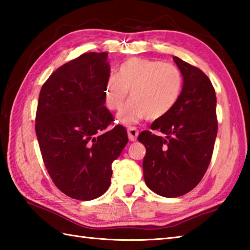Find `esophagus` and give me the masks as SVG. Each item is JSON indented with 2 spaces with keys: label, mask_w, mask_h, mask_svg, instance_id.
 Listing matches in <instances>:
<instances>
[{
  "label": "esophagus",
  "mask_w": 250,
  "mask_h": 250,
  "mask_svg": "<svg viewBox=\"0 0 250 250\" xmlns=\"http://www.w3.org/2000/svg\"><path fill=\"white\" fill-rule=\"evenodd\" d=\"M128 136L131 142H134L136 141L137 136H139V131H137V129L134 128V126H130L128 129Z\"/></svg>",
  "instance_id": "esophagus-1"
}]
</instances>
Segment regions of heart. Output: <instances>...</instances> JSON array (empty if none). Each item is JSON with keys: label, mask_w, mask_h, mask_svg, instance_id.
<instances>
[{"label": "heart", "mask_w": 250, "mask_h": 250, "mask_svg": "<svg viewBox=\"0 0 250 250\" xmlns=\"http://www.w3.org/2000/svg\"><path fill=\"white\" fill-rule=\"evenodd\" d=\"M184 76L177 66L162 61L132 58L120 65L117 75H110L104 87L105 105L118 110L130 90L131 100L117 120L132 125L142 119L157 120L171 111L182 95Z\"/></svg>", "instance_id": "b5f03b06"}]
</instances>
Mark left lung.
Listing matches in <instances>:
<instances>
[{
  "instance_id": "1",
  "label": "left lung",
  "mask_w": 250,
  "mask_h": 250,
  "mask_svg": "<svg viewBox=\"0 0 250 250\" xmlns=\"http://www.w3.org/2000/svg\"><path fill=\"white\" fill-rule=\"evenodd\" d=\"M174 62L184 76V88L175 107L152 122L151 130L137 137L146 155L143 173L153 192L177 198L192 190L204 176L213 155L217 136L216 93L209 78L177 57Z\"/></svg>"
}]
</instances>
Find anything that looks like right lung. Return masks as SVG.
<instances>
[{"mask_svg": "<svg viewBox=\"0 0 250 250\" xmlns=\"http://www.w3.org/2000/svg\"><path fill=\"white\" fill-rule=\"evenodd\" d=\"M107 52H87L51 74L40 92L35 132L52 182L73 199L107 191L111 163L128 143L124 126L105 107Z\"/></svg>", "mask_w": 250, "mask_h": 250, "instance_id": "obj_1", "label": "right lung"}]
</instances>
